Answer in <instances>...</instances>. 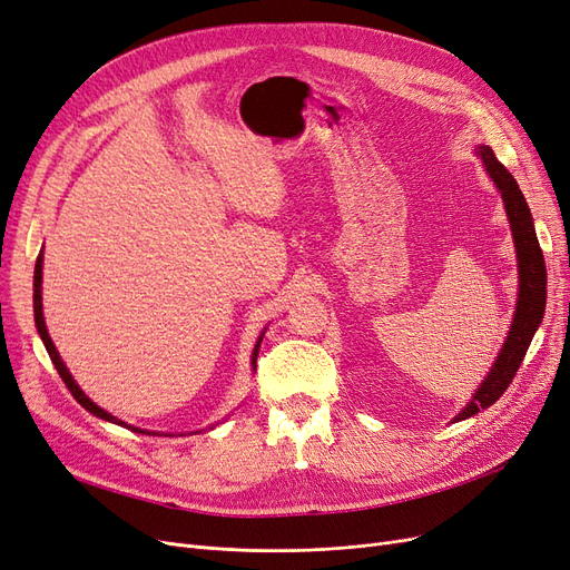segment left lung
Listing matches in <instances>:
<instances>
[{"mask_svg": "<svg viewBox=\"0 0 570 570\" xmlns=\"http://www.w3.org/2000/svg\"><path fill=\"white\" fill-rule=\"evenodd\" d=\"M479 157L483 159V166H487L489 176L498 185L504 202V210H508V218H510L517 258H519V303H517L510 335L508 341H504L491 373L487 375V381L479 385L472 402L462 409V413L455 415V423L458 420H465L479 413L481 409L493 406L504 394V390L510 387L525 352H529L533 335L542 322L544 303H547V269H544L542 248L538 244V235L533 227L531 208L525 204L517 180L512 178L508 168L498 161L491 147L487 145L479 147Z\"/></svg>", "mask_w": 570, "mask_h": 570, "instance_id": "obj_1", "label": "left lung"}]
</instances>
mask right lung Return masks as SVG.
<instances>
[{
  "label": "right lung",
  "instance_id": "right-lung-1",
  "mask_svg": "<svg viewBox=\"0 0 570 570\" xmlns=\"http://www.w3.org/2000/svg\"><path fill=\"white\" fill-rule=\"evenodd\" d=\"M35 324H37V331H39V335H41V341H45V347H47V352H49V356H51V362H53V366H56V371H58V375L62 377V383H66V387L72 392V396L77 399V402L87 409L89 413H94V415H98V417H102V420H110V423H117V425H124V428H129L126 423H121V420H117L115 415H110L108 411H102V409H98L91 399L83 394L81 390H79V385L72 381V375H70V371L66 368V364H62V360H60V354H58V350L53 347V343H51V338H49V331H47V324H45V314H41V256L37 258V265H35ZM263 341V338H261ZM261 341H258V345H256V350H253V364H256V356H258V347H261ZM129 430H134V432H140V434H155V432H145V430H138V428H129Z\"/></svg>",
  "mask_w": 570,
  "mask_h": 570
}]
</instances>
